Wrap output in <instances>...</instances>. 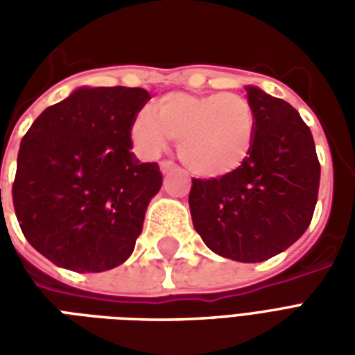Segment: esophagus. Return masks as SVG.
I'll list each match as a JSON object with an SVG mask.
<instances>
[{
    "mask_svg": "<svg viewBox=\"0 0 355 355\" xmlns=\"http://www.w3.org/2000/svg\"><path fill=\"white\" fill-rule=\"evenodd\" d=\"M159 169H162L163 175H167V173H171V171L177 169V165L173 162H169V159H163L162 163H159Z\"/></svg>",
    "mask_w": 355,
    "mask_h": 355,
    "instance_id": "1",
    "label": "esophagus"
}]
</instances>
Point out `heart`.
<instances>
[{
  "mask_svg": "<svg viewBox=\"0 0 355 355\" xmlns=\"http://www.w3.org/2000/svg\"><path fill=\"white\" fill-rule=\"evenodd\" d=\"M142 154L157 155L167 139L178 140V157L205 178L224 177L241 167L254 142V112L236 93H167L154 112L140 110L131 125Z\"/></svg>",
  "mask_w": 355,
  "mask_h": 355,
  "instance_id": "1",
  "label": "heart"
}]
</instances>
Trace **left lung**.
Here are the masks:
<instances>
[{"label":"left lung","mask_w":355,"mask_h":355,"mask_svg":"<svg viewBox=\"0 0 355 355\" xmlns=\"http://www.w3.org/2000/svg\"><path fill=\"white\" fill-rule=\"evenodd\" d=\"M254 142L245 163L218 178H193L190 213L213 253L262 262L310 226L320 190V159L310 127L289 102L245 87Z\"/></svg>","instance_id":"obj_1"}]
</instances>
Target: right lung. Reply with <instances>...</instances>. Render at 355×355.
Listing matches in <instances>:
<instances>
[{
    "instance_id": "obj_1",
    "label": "right lung",
    "mask_w": 355,
    "mask_h": 355,
    "mask_svg": "<svg viewBox=\"0 0 355 355\" xmlns=\"http://www.w3.org/2000/svg\"><path fill=\"white\" fill-rule=\"evenodd\" d=\"M148 101L140 87H80L24 135L12 205L28 243L53 264L83 274L131 257L163 182L157 163L131 152L132 119Z\"/></svg>"
}]
</instances>
